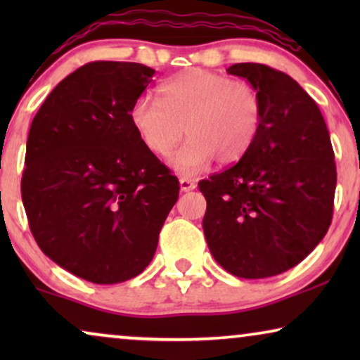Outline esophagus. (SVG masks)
I'll use <instances>...</instances> for the list:
<instances>
[{
	"mask_svg": "<svg viewBox=\"0 0 360 360\" xmlns=\"http://www.w3.org/2000/svg\"><path fill=\"white\" fill-rule=\"evenodd\" d=\"M195 188H196L195 180L185 179V176H181V179H180V190L181 191H191V190H195Z\"/></svg>",
	"mask_w": 360,
	"mask_h": 360,
	"instance_id": "1",
	"label": "esophagus"
}]
</instances>
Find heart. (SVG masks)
<instances>
[{
    "instance_id": "b5f03b06",
    "label": "heart",
    "mask_w": 360,
    "mask_h": 360,
    "mask_svg": "<svg viewBox=\"0 0 360 360\" xmlns=\"http://www.w3.org/2000/svg\"><path fill=\"white\" fill-rule=\"evenodd\" d=\"M160 101L141 96L131 108V122L142 144L155 155H169L185 134L188 139L170 157L184 175L211 162H239L257 139L262 100L245 82L208 70H190L160 86Z\"/></svg>"
}]
</instances>
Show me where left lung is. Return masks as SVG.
<instances>
[{"label":"left lung","mask_w":360,"mask_h":360,"mask_svg":"<svg viewBox=\"0 0 360 360\" xmlns=\"http://www.w3.org/2000/svg\"><path fill=\"white\" fill-rule=\"evenodd\" d=\"M262 100V126L238 164L201 180L210 252L239 278H267L302 262L333 219L336 164L324 117L287 73L234 63Z\"/></svg>","instance_id":"left-lung-1"}]
</instances>
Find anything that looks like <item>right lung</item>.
<instances>
[{
    "mask_svg": "<svg viewBox=\"0 0 360 360\" xmlns=\"http://www.w3.org/2000/svg\"><path fill=\"white\" fill-rule=\"evenodd\" d=\"M154 73L136 62L86 63L49 93L29 129V228L49 259L91 283L144 272L179 200V180L129 116Z\"/></svg>",
    "mask_w": 360,
    "mask_h": 360,
    "instance_id": "add662e5",
    "label": "right lung"
}]
</instances>
